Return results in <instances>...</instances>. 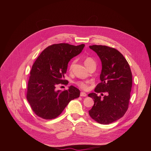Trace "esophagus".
<instances>
[{"mask_svg":"<svg viewBox=\"0 0 151 151\" xmlns=\"http://www.w3.org/2000/svg\"><path fill=\"white\" fill-rule=\"evenodd\" d=\"M87 96V94L84 92H81V93H80V96H81V97H86Z\"/></svg>","mask_w":151,"mask_h":151,"instance_id":"obj_1","label":"esophagus"}]
</instances>
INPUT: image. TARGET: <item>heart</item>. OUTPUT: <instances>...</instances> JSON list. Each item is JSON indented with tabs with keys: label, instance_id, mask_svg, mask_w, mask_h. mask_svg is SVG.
<instances>
[{
	"label": "heart",
	"instance_id": "1",
	"mask_svg": "<svg viewBox=\"0 0 151 151\" xmlns=\"http://www.w3.org/2000/svg\"><path fill=\"white\" fill-rule=\"evenodd\" d=\"M75 62V61L73 60V61H72L70 63V65L69 66V69L70 71L72 70ZM84 63L85 64V66L87 67V68H89V66H90L91 64H96L93 58L90 57H87L85 58V59H84ZM76 84L78 85V87H79L80 88H81V89H82L83 90H87L88 88V84H89L88 82H84V81H79L76 82Z\"/></svg>",
	"mask_w": 151,
	"mask_h": 151
}]
</instances>
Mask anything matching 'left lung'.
I'll use <instances>...</instances> for the list:
<instances>
[{
  "label": "left lung",
  "instance_id": "1",
  "mask_svg": "<svg viewBox=\"0 0 151 151\" xmlns=\"http://www.w3.org/2000/svg\"><path fill=\"white\" fill-rule=\"evenodd\" d=\"M90 48L101 60L102 69L101 82L88 96L94 104L89 115L101 124H109L122 117L128 108L132 87V73L123 55L117 50L104 45H94ZM106 92L101 98L97 93ZM102 95L103 94L102 93Z\"/></svg>",
  "mask_w": 151,
  "mask_h": 151
}]
</instances>
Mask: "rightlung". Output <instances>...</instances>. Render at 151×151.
I'll return each mask as SVG.
<instances>
[{
	"label": "right lung",
	"instance_id": "1",
	"mask_svg": "<svg viewBox=\"0 0 151 151\" xmlns=\"http://www.w3.org/2000/svg\"><path fill=\"white\" fill-rule=\"evenodd\" d=\"M85 45L75 46L65 43L53 44L43 51L32 66L28 81L27 99L35 114L45 119L58 116L69 103L79 97L80 91L71 85L67 90H56L64 79L68 64L79 54Z\"/></svg>",
	"mask_w": 151,
	"mask_h": 151
}]
</instances>
